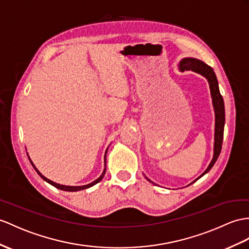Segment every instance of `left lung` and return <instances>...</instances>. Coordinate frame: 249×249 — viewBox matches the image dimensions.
Here are the masks:
<instances>
[{
	"label": "left lung",
	"mask_w": 249,
	"mask_h": 249,
	"mask_svg": "<svg viewBox=\"0 0 249 249\" xmlns=\"http://www.w3.org/2000/svg\"><path fill=\"white\" fill-rule=\"evenodd\" d=\"M180 70L181 71H193L198 74L203 75L207 78L210 87V92L212 97V102H213V107L215 112V133H214V153L213 159H212L210 165L206 169L205 172L201 175L203 177L204 174L207 173L210 169L213 167L216 160L219 159V155L222 150V143H223V135H224V124H225V107H224V100L223 97L220 93L219 89V83H217V79L214 74L213 70H212L209 65L204 63L201 60H197L195 58H185L180 61ZM199 177V178H201ZM151 181L149 178H147ZM152 183V181H151Z\"/></svg>",
	"instance_id": "obj_1"
}]
</instances>
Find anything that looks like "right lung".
Wrapping results in <instances>:
<instances>
[{
    "label": "right lung",
    "instance_id": "right-lung-1",
    "mask_svg": "<svg viewBox=\"0 0 249 249\" xmlns=\"http://www.w3.org/2000/svg\"><path fill=\"white\" fill-rule=\"evenodd\" d=\"M29 159V157H28ZM29 161H30V163H32L33 165V167L35 168V170L37 171V173L40 175V177L43 178L45 181H47L48 184H51V185H53V187H56V188H58V189H60V190H64V191H79V190H83V189H87V188H89V187H92V186H94V185H96L97 183H99V181L104 178V177H105V174H106V171H107V152H106V155H105V170H104V172H102V174L100 175V178H97L96 180H94L93 183H90V184H89V185H86V186H77V187H71V186H63V185H59V184H57V183H53V181H52L51 179H48V178H46L45 177H43V175H42L39 171H38V169L35 167V165L33 163V161L30 160V159H29Z\"/></svg>",
    "mask_w": 249,
    "mask_h": 249
}]
</instances>
